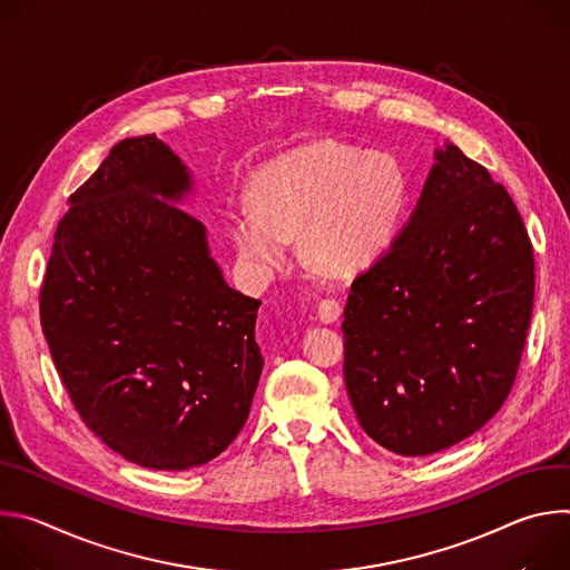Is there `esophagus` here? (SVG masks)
Listing matches in <instances>:
<instances>
[{
  "mask_svg": "<svg viewBox=\"0 0 570 570\" xmlns=\"http://www.w3.org/2000/svg\"><path fill=\"white\" fill-rule=\"evenodd\" d=\"M341 302L338 299H334V297H324V299H320L317 302V315H320V320L322 322H336L338 320V315H341Z\"/></svg>",
  "mask_w": 570,
  "mask_h": 570,
  "instance_id": "1",
  "label": "esophagus"
}]
</instances>
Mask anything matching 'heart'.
Returning a JSON list of instances; mask_svg holds the SVG:
<instances>
[{
    "mask_svg": "<svg viewBox=\"0 0 570 570\" xmlns=\"http://www.w3.org/2000/svg\"><path fill=\"white\" fill-rule=\"evenodd\" d=\"M409 205V178L387 153L313 141L255 176L253 200L229 209L236 246L255 266L286 262L291 238L324 275H354L392 243Z\"/></svg>",
    "mask_w": 570,
    "mask_h": 570,
    "instance_id": "1",
    "label": "heart"
}]
</instances>
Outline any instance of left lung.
I'll return each instance as SVG.
<instances>
[{
    "mask_svg": "<svg viewBox=\"0 0 570 570\" xmlns=\"http://www.w3.org/2000/svg\"><path fill=\"white\" fill-rule=\"evenodd\" d=\"M435 159L411 220L354 279L343 320L358 424L409 458L499 413L534 302L532 243L505 187L453 144Z\"/></svg>",
    "mask_w": 570,
    "mask_h": 570,
    "instance_id": "1",
    "label": "left lung"
}]
</instances>
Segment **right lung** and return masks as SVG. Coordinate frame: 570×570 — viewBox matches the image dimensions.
Wrapping results in <instances>:
<instances>
[{"label":"right lung","instance_id":"add662e5","mask_svg":"<svg viewBox=\"0 0 570 570\" xmlns=\"http://www.w3.org/2000/svg\"><path fill=\"white\" fill-rule=\"evenodd\" d=\"M189 191L165 141H119L69 196L40 288L42 332L80 420L159 471L223 453L264 367L262 302L223 279L205 225L178 207Z\"/></svg>","mask_w":570,"mask_h":570}]
</instances>
